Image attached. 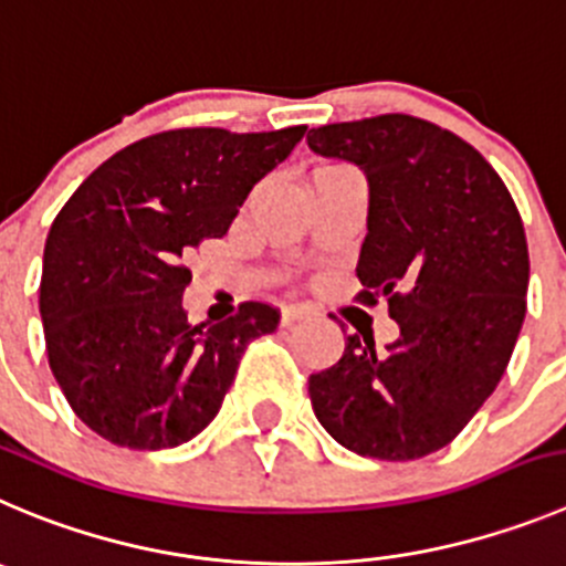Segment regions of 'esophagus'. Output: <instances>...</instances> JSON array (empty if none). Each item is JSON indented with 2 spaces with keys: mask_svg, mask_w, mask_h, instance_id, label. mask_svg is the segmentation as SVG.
I'll list each match as a JSON object with an SVG mask.
<instances>
[{
  "mask_svg": "<svg viewBox=\"0 0 566 566\" xmlns=\"http://www.w3.org/2000/svg\"><path fill=\"white\" fill-rule=\"evenodd\" d=\"M310 310L307 307H298V304H287V307H282V326H290L295 324V321H304L310 318Z\"/></svg>",
  "mask_w": 566,
  "mask_h": 566,
  "instance_id": "esophagus-1",
  "label": "esophagus"
}]
</instances>
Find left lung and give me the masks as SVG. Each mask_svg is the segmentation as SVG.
I'll list each match as a JSON object with an SVG mask.
<instances>
[{
    "mask_svg": "<svg viewBox=\"0 0 566 566\" xmlns=\"http://www.w3.org/2000/svg\"><path fill=\"white\" fill-rule=\"evenodd\" d=\"M310 150L368 178L360 298L388 301L399 337L348 335L310 377L324 430L357 455L441 450L494 394L527 310V240L503 178L469 142L408 114L313 128Z\"/></svg>",
    "mask_w": 566,
    "mask_h": 566,
    "instance_id": "obj_1",
    "label": "left lung"
}]
</instances>
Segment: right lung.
Segmentation results:
<instances>
[{
  "label": "right lung",
  "mask_w": 566,
  "mask_h": 566,
  "mask_svg": "<svg viewBox=\"0 0 566 566\" xmlns=\"http://www.w3.org/2000/svg\"><path fill=\"white\" fill-rule=\"evenodd\" d=\"M304 134L164 130L114 153L57 211L39 298L46 355L77 419L105 441L187 443L218 416L248 343L279 326L262 301L195 326L181 298L195 248L229 231Z\"/></svg>",
  "instance_id": "1"
}]
</instances>
